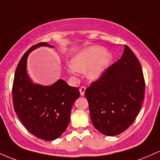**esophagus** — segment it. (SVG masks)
<instances>
[{
	"instance_id": "esophagus-1",
	"label": "esophagus",
	"mask_w": 160,
	"mask_h": 160,
	"mask_svg": "<svg viewBox=\"0 0 160 160\" xmlns=\"http://www.w3.org/2000/svg\"><path fill=\"white\" fill-rule=\"evenodd\" d=\"M85 90H86V88L85 86H82V87L80 88L79 91H80L81 96H84V94H85Z\"/></svg>"
}]
</instances>
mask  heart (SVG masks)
<instances>
[{
	"mask_svg": "<svg viewBox=\"0 0 160 160\" xmlns=\"http://www.w3.org/2000/svg\"><path fill=\"white\" fill-rule=\"evenodd\" d=\"M112 54L106 52V49L100 46H91L78 51L72 57L68 70L72 75L77 72H87L91 80L99 78L107 69L112 60Z\"/></svg>",
	"mask_w": 160,
	"mask_h": 160,
	"instance_id": "heart-1",
	"label": "heart"
}]
</instances>
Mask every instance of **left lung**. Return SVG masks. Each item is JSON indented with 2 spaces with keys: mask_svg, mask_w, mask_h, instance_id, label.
I'll use <instances>...</instances> for the list:
<instances>
[{
  "mask_svg": "<svg viewBox=\"0 0 160 160\" xmlns=\"http://www.w3.org/2000/svg\"><path fill=\"white\" fill-rule=\"evenodd\" d=\"M144 89L141 63L125 45L120 60L85 91L95 128L107 136L117 135L126 130L139 113Z\"/></svg>",
  "mask_w": 160,
  "mask_h": 160,
  "instance_id": "8db88e82",
  "label": "left lung"
}]
</instances>
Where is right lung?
I'll return each mask as SVG.
<instances>
[{
	"label": "right lung",
	"mask_w": 160,
	"mask_h": 160,
	"mask_svg": "<svg viewBox=\"0 0 160 160\" xmlns=\"http://www.w3.org/2000/svg\"><path fill=\"white\" fill-rule=\"evenodd\" d=\"M53 46L45 42L32 46L19 62L12 84L15 112L26 128L35 137L53 141L62 135L70 120L71 109L79 98L78 88L71 87L62 79L44 86L34 84L27 74V59L40 47Z\"/></svg>",
	"instance_id": "1"
}]
</instances>
